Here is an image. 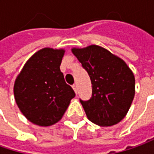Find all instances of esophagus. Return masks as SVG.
Returning <instances> with one entry per match:
<instances>
[{
	"label": "esophagus",
	"instance_id": "obj_1",
	"mask_svg": "<svg viewBox=\"0 0 154 154\" xmlns=\"http://www.w3.org/2000/svg\"><path fill=\"white\" fill-rule=\"evenodd\" d=\"M72 88H73V90H74V91L76 92V94H77V84H73V85H72Z\"/></svg>",
	"mask_w": 154,
	"mask_h": 154
}]
</instances>
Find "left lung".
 <instances>
[{"instance_id": "obj_1", "label": "left lung", "mask_w": 154, "mask_h": 154, "mask_svg": "<svg viewBox=\"0 0 154 154\" xmlns=\"http://www.w3.org/2000/svg\"><path fill=\"white\" fill-rule=\"evenodd\" d=\"M73 54L90 76L92 96L80 103L93 123L109 127L120 122L134 97L135 80L122 59L101 46L72 49Z\"/></svg>"}]
</instances>
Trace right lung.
Segmentation results:
<instances>
[{"instance_id":"1","label":"right lung","mask_w":154,"mask_h":154,"mask_svg":"<svg viewBox=\"0 0 154 154\" xmlns=\"http://www.w3.org/2000/svg\"><path fill=\"white\" fill-rule=\"evenodd\" d=\"M64 53L62 49L39 50L26 63L15 80L14 93L20 110L38 126L57 122L76 96L60 71Z\"/></svg>"}]
</instances>
